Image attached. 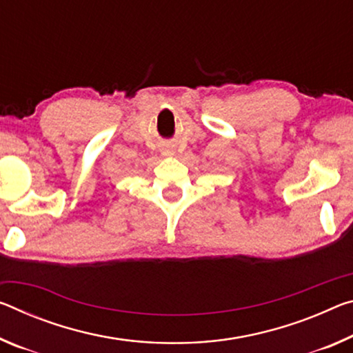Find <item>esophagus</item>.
I'll return each instance as SVG.
<instances>
[{"label": "esophagus", "instance_id": "34e87169", "mask_svg": "<svg viewBox=\"0 0 353 353\" xmlns=\"http://www.w3.org/2000/svg\"><path fill=\"white\" fill-rule=\"evenodd\" d=\"M161 154L170 157V155H174V150L170 149V148H163V149H161Z\"/></svg>", "mask_w": 353, "mask_h": 353}]
</instances>
